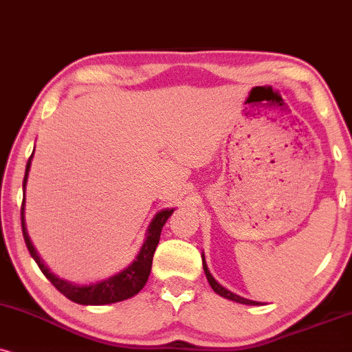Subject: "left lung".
<instances>
[{"instance_id":"obj_1","label":"left lung","mask_w":352,"mask_h":352,"mask_svg":"<svg viewBox=\"0 0 352 352\" xmlns=\"http://www.w3.org/2000/svg\"><path fill=\"white\" fill-rule=\"evenodd\" d=\"M202 266H204V272H206V277H207V280H209L210 287L214 289V292L219 294L220 297L228 298V300H233V302H238V303H245V305H261V302H254V300H250V298H245V297H241V296H236V294H233L232 290L225 289L223 285H220L219 282H217V280L214 279V276L210 274L209 267H207L206 256H204V253H202Z\"/></svg>"}]
</instances>
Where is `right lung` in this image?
Here are the masks:
<instances>
[{
	"instance_id": "add662e5",
	"label": "right lung",
	"mask_w": 352,
	"mask_h": 352,
	"mask_svg": "<svg viewBox=\"0 0 352 352\" xmlns=\"http://www.w3.org/2000/svg\"><path fill=\"white\" fill-rule=\"evenodd\" d=\"M32 155H30L28 166H25V176L23 183V190L25 196V184H28V176L30 171V163H32ZM25 199L23 201V207H21V223H23V235L24 241L28 245V250L30 256L34 258V261L37 263V266L41 267L43 276L49 279L52 284L55 285V289L58 292H62L65 297L70 298L72 302L80 303V305H109V303L122 302L127 298L137 296L138 292L143 289V285L148 280L150 271H151V261H153V254L156 246H158L160 235H162L163 225L166 223V220L173 215L175 209H163L156 212V215L151 220L148 228H146L145 241H143L140 251L135 256L132 263L127 267H124L122 271L117 272L114 276L106 277V279L91 282V284H75L67 279H60L58 276H55L49 267L45 266V263L42 261V258L38 256L37 250L34 248L32 241H30L28 228H25Z\"/></svg>"
}]
</instances>
